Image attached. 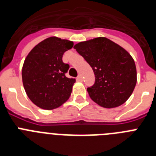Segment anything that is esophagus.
<instances>
[{
	"mask_svg": "<svg viewBox=\"0 0 156 156\" xmlns=\"http://www.w3.org/2000/svg\"><path fill=\"white\" fill-rule=\"evenodd\" d=\"M76 80H77V81H79V82H83V80L82 76H79L76 78Z\"/></svg>",
	"mask_w": 156,
	"mask_h": 156,
	"instance_id": "obj_1",
	"label": "esophagus"
}]
</instances>
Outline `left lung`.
<instances>
[{
  "label": "left lung",
  "mask_w": 156,
  "mask_h": 156,
  "mask_svg": "<svg viewBox=\"0 0 156 156\" xmlns=\"http://www.w3.org/2000/svg\"><path fill=\"white\" fill-rule=\"evenodd\" d=\"M91 66L94 84L87 89L90 98L106 108L127 101L137 83V69L131 55L106 37L80 42L73 47Z\"/></svg>",
  "instance_id": "1"
}]
</instances>
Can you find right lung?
<instances>
[{
    "mask_svg": "<svg viewBox=\"0 0 156 156\" xmlns=\"http://www.w3.org/2000/svg\"><path fill=\"white\" fill-rule=\"evenodd\" d=\"M73 41L48 37L36 45L25 59L22 69L24 89L39 108L52 110L69 98L75 79L66 76L69 66L62 62L63 54Z\"/></svg>",
    "mask_w": 156,
    "mask_h": 156,
    "instance_id": "obj_1",
    "label": "right lung"
}]
</instances>
